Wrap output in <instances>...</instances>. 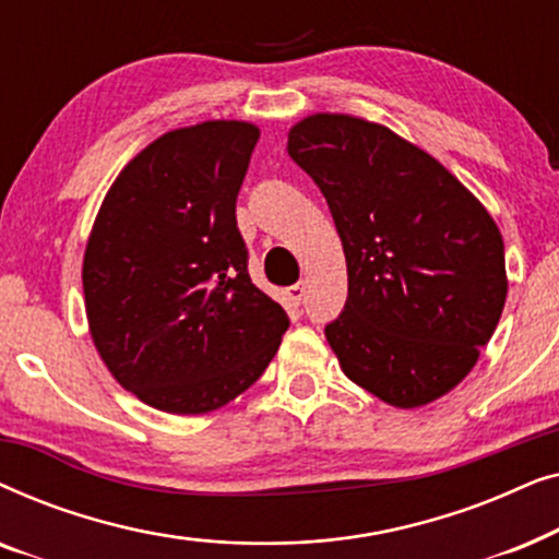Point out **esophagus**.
I'll use <instances>...</instances> for the list:
<instances>
[{"mask_svg":"<svg viewBox=\"0 0 559 559\" xmlns=\"http://www.w3.org/2000/svg\"><path fill=\"white\" fill-rule=\"evenodd\" d=\"M287 297H289V300H293V305H300L305 300V285L287 287Z\"/></svg>","mask_w":559,"mask_h":559,"instance_id":"obj_1","label":"esophagus"}]
</instances>
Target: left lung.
I'll return each mask as SVG.
<instances>
[{"instance_id": "1", "label": "left lung", "mask_w": 559, "mask_h": 559, "mask_svg": "<svg viewBox=\"0 0 559 559\" xmlns=\"http://www.w3.org/2000/svg\"><path fill=\"white\" fill-rule=\"evenodd\" d=\"M348 266L325 338L350 381L412 409L461 384L507 302L503 239L484 205L392 129L316 114L289 129Z\"/></svg>"}]
</instances>
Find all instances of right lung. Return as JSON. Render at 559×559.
<instances>
[{"mask_svg": "<svg viewBox=\"0 0 559 559\" xmlns=\"http://www.w3.org/2000/svg\"><path fill=\"white\" fill-rule=\"evenodd\" d=\"M257 142L247 121L163 134L119 173L91 231V338L127 392L170 415L231 402L289 328L282 305L251 282L236 226Z\"/></svg>", "mask_w": 559, "mask_h": 559, "instance_id": "add662e5", "label": "right lung"}]
</instances>
